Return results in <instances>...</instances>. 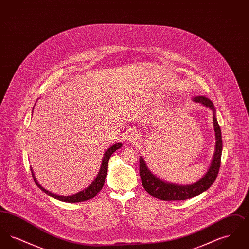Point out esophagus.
Here are the masks:
<instances>
[{
	"mask_svg": "<svg viewBox=\"0 0 249 249\" xmlns=\"http://www.w3.org/2000/svg\"><path fill=\"white\" fill-rule=\"evenodd\" d=\"M130 140L132 142H137L140 140V134L137 131H131L130 134Z\"/></svg>",
	"mask_w": 249,
	"mask_h": 249,
	"instance_id": "obj_1",
	"label": "esophagus"
}]
</instances>
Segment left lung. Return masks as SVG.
<instances>
[{
	"mask_svg": "<svg viewBox=\"0 0 249 249\" xmlns=\"http://www.w3.org/2000/svg\"><path fill=\"white\" fill-rule=\"evenodd\" d=\"M197 103H201L204 107L213 110V128L215 132V151L213 154V159L211 166L205 176L199 180L197 183L190 186H178L165 183L160 179L156 178L154 175L149 171L147 166L142 157L140 158V165L139 173L142 180V187L151 196L162 201H184L191 199L203 191L208 190L213 182L215 181L216 177L219 172L220 163H221V154H222V137L221 130L218 125V122L215 118V109L213 103L203 97L198 96L193 99Z\"/></svg>",
	"mask_w": 249,
	"mask_h": 249,
	"instance_id": "8db88e82",
	"label": "left lung"
}]
</instances>
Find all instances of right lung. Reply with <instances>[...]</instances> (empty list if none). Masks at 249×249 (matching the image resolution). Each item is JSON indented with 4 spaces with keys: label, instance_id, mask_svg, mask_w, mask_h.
<instances>
[{
    "label": "right lung",
    "instance_id": "add662e5",
    "mask_svg": "<svg viewBox=\"0 0 249 249\" xmlns=\"http://www.w3.org/2000/svg\"><path fill=\"white\" fill-rule=\"evenodd\" d=\"M122 146L121 143H116L114 144L113 146H111L110 148H108L105 157L103 159V163L101 166V169H100V172L97 176V178L95 179L94 181L92 182V184L87 188L86 190H82L81 192H78L77 194H74L72 196H67V197H63V196H58L56 194H53L51 192H49L47 190L43 189L36 181V178H35V175H34V172L33 170L31 169L32 171V175H33V178L34 180L36 182L37 187L40 189V190H43L45 193H47L49 196L59 200V201H65V202H78V201H87V200H89V199H92L94 198L95 196L97 195V193L102 190V188L104 187V184H105V180L107 178V169H108V161H109V159L111 157V155L113 154L117 149H119Z\"/></svg>",
    "mask_w": 249,
    "mask_h": 249
}]
</instances>
